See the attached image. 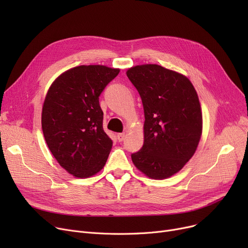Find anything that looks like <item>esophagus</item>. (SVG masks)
<instances>
[{"label":"esophagus","instance_id":"obj_1","mask_svg":"<svg viewBox=\"0 0 248 248\" xmlns=\"http://www.w3.org/2000/svg\"><path fill=\"white\" fill-rule=\"evenodd\" d=\"M125 138V134L124 133H121V134H117V140L119 141H123Z\"/></svg>","mask_w":248,"mask_h":248}]
</instances>
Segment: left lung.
<instances>
[{"instance_id":"left-lung-1","label":"left lung","mask_w":248,"mask_h":248,"mask_svg":"<svg viewBox=\"0 0 248 248\" xmlns=\"http://www.w3.org/2000/svg\"><path fill=\"white\" fill-rule=\"evenodd\" d=\"M145 112L144 145L132 154L140 172L166 179L192 158L202 134V112L196 90L188 78L157 64L126 71Z\"/></svg>"}]
</instances>
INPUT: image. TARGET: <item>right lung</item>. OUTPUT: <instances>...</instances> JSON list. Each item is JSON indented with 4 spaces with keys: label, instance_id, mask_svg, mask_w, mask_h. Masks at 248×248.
Instances as JSON below:
<instances>
[{
    "label": "right lung",
    "instance_id": "1",
    "mask_svg": "<svg viewBox=\"0 0 248 248\" xmlns=\"http://www.w3.org/2000/svg\"><path fill=\"white\" fill-rule=\"evenodd\" d=\"M120 69L81 65L61 74L50 86L42 109L46 144L59 165L87 178L106 165L112 147L104 133L99 96Z\"/></svg>",
    "mask_w": 248,
    "mask_h": 248
}]
</instances>
